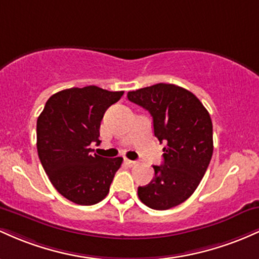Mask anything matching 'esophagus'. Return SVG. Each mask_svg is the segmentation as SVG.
<instances>
[{
	"mask_svg": "<svg viewBox=\"0 0 259 259\" xmlns=\"http://www.w3.org/2000/svg\"><path fill=\"white\" fill-rule=\"evenodd\" d=\"M124 162H126V165H128L130 167H132V166H136V165L138 164L137 161H133V160H128V159H126V160H124Z\"/></svg>",
	"mask_w": 259,
	"mask_h": 259,
	"instance_id": "1",
	"label": "esophagus"
}]
</instances>
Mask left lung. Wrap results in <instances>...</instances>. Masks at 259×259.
Wrapping results in <instances>:
<instances>
[{
	"mask_svg": "<svg viewBox=\"0 0 259 259\" xmlns=\"http://www.w3.org/2000/svg\"><path fill=\"white\" fill-rule=\"evenodd\" d=\"M127 98L149 111L154 136L165 144L164 162L154 165V179L138 187L139 199L156 210L176 207L192 196L210 162V115L196 95L175 84H154Z\"/></svg>",
	"mask_w": 259,
	"mask_h": 259,
	"instance_id": "8db88e82",
	"label": "left lung"
}]
</instances>
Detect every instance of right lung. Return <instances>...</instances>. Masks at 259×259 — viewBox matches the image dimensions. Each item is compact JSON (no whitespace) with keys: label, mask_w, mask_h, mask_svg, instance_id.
Returning a JSON list of instances; mask_svg holds the SVG:
<instances>
[{"label":"right lung","mask_w":259,"mask_h":259,"mask_svg":"<svg viewBox=\"0 0 259 259\" xmlns=\"http://www.w3.org/2000/svg\"><path fill=\"white\" fill-rule=\"evenodd\" d=\"M123 92L95 85L61 91L46 101L36 122V148L41 165L57 192L79 205H93L107 196L123 159L93 153L100 143L104 114Z\"/></svg>","instance_id":"1"}]
</instances>
